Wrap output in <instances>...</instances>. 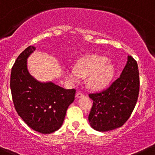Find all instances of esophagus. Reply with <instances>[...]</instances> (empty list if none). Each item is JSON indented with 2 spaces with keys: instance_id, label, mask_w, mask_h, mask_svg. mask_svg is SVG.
<instances>
[{
  "instance_id": "obj_1",
  "label": "esophagus",
  "mask_w": 155,
  "mask_h": 155,
  "mask_svg": "<svg viewBox=\"0 0 155 155\" xmlns=\"http://www.w3.org/2000/svg\"><path fill=\"white\" fill-rule=\"evenodd\" d=\"M84 94H82V93H76V97L77 98H82V97H84Z\"/></svg>"
}]
</instances>
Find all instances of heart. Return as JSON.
<instances>
[{
	"instance_id": "1",
	"label": "heart",
	"mask_w": 155,
	"mask_h": 155,
	"mask_svg": "<svg viewBox=\"0 0 155 155\" xmlns=\"http://www.w3.org/2000/svg\"><path fill=\"white\" fill-rule=\"evenodd\" d=\"M114 72V65L107 61L106 57L92 55L81 59L75 68L68 69L66 78L71 84H77L80 82L81 77H87L88 87L93 90H99L110 83Z\"/></svg>"
}]
</instances>
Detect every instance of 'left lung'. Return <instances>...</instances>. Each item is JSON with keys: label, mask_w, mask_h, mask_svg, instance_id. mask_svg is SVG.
I'll use <instances>...</instances> for the list:
<instances>
[{"label": "left lung", "mask_w": 155, "mask_h": 155, "mask_svg": "<svg viewBox=\"0 0 155 155\" xmlns=\"http://www.w3.org/2000/svg\"><path fill=\"white\" fill-rule=\"evenodd\" d=\"M139 87L137 62L128 55L120 77L104 91L89 95L93 101L88 117L92 128L98 132H107L121 127L135 108Z\"/></svg>", "instance_id": "8db88e82"}]
</instances>
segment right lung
<instances>
[{
    "mask_svg": "<svg viewBox=\"0 0 155 155\" xmlns=\"http://www.w3.org/2000/svg\"><path fill=\"white\" fill-rule=\"evenodd\" d=\"M35 49L28 46L18 56L12 68L10 88L20 118L32 130L50 134L63 124L76 91L65 90L52 81H40L30 74L27 59Z\"/></svg>",
    "mask_w": 155,
    "mask_h": 155,
    "instance_id": "add662e5",
    "label": "right lung"
}]
</instances>
